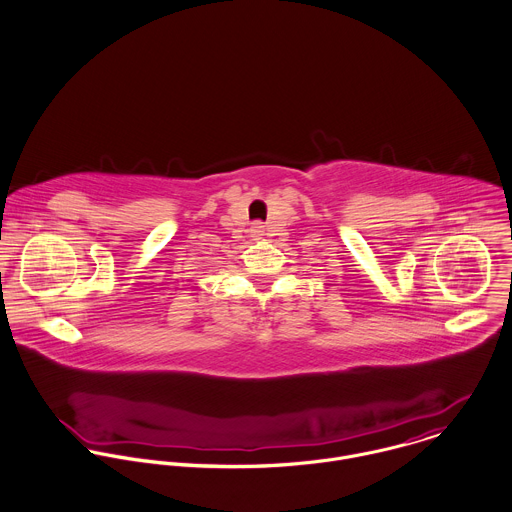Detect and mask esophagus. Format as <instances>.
<instances>
[{
    "mask_svg": "<svg viewBox=\"0 0 512 512\" xmlns=\"http://www.w3.org/2000/svg\"><path fill=\"white\" fill-rule=\"evenodd\" d=\"M254 232H262V224H256V226H254Z\"/></svg>",
    "mask_w": 512,
    "mask_h": 512,
    "instance_id": "esophagus-1",
    "label": "esophagus"
}]
</instances>
